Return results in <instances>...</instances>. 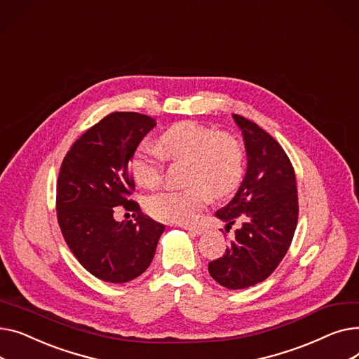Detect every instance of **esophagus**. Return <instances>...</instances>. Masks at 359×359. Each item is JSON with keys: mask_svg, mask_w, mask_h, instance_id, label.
Returning a JSON list of instances; mask_svg holds the SVG:
<instances>
[{"mask_svg": "<svg viewBox=\"0 0 359 359\" xmlns=\"http://www.w3.org/2000/svg\"><path fill=\"white\" fill-rule=\"evenodd\" d=\"M184 230H187V231H191V233H194V234H196V236H201V234H203V227H196V225H195V227H192V225H184V227H183Z\"/></svg>", "mask_w": 359, "mask_h": 359, "instance_id": "obj_1", "label": "esophagus"}]
</instances>
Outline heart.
<instances>
[{
    "label": "heart",
    "mask_w": 359,
    "mask_h": 359,
    "mask_svg": "<svg viewBox=\"0 0 359 359\" xmlns=\"http://www.w3.org/2000/svg\"><path fill=\"white\" fill-rule=\"evenodd\" d=\"M164 154L175 161L189 163L186 189H167L149 196L148 212L157 219L177 224L194 222L210 195L225 196L233 192L243 176L241 145L229 134L184 121L168 128L160 138ZM130 172L144 187H157L164 176L161 151L142 144L130 158Z\"/></svg>",
    "instance_id": "heart-1"
}]
</instances>
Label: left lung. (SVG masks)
I'll return each instance as SVG.
<instances>
[{
  "label": "left lung",
  "instance_id": "1",
  "mask_svg": "<svg viewBox=\"0 0 359 359\" xmlns=\"http://www.w3.org/2000/svg\"><path fill=\"white\" fill-rule=\"evenodd\" d=\"M241 129L248 170L234 198L215 212L231 227L241 219L225 255L210 262L219 285L243 290L265 280L287 255L298 219L294 167L278 141L255 122L233 115Z\"/></svg>",
  "mask_w": 359,
  "mask_h": 359
}]
</instances>
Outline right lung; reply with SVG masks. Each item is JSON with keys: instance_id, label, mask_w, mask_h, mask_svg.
<instances>
[{"instance_id": "1", "label": "right lung", "mask_w": 359, "mask_h": 359, "mask_svg": "<svg viewBox=\"0 0 359 359\" xmlns=\"http://www.w3.org/2000/svg\"><path fill=\"white\" fill-rule=\"evenodd\" d=\"M156 125L141 113H110L72 144L61 164L56 215L62 236L83 268L104 282L125 284L144 273L165 229L128 199L135 189L129 161ZM121 208L134 210L136 219L116 222L112 214Z\"/></svg>"}]
</instances>
